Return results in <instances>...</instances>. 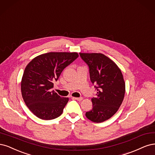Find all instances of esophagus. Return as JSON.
<instances>
[{
	"mask_svg": "<svg viewBox=\"0 0 155 155\" xmlns=\"http://www.w3.org/2000/svg\"><path fill=\"white\" fill-rule=\"evenodd\" d=\"M73 99L77 100V101H82L83 98H82V97H78V98H76V97H73Z\"/></svg>",
	"mask_w": 155,
	"mask_h": 155,
	"instance_id": "34e87169",
	"label": "esophagus"
}]
</instances>
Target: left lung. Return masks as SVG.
<instances>
[{"mask_svg": "<svg viewBox=\"0 0 155 155\" xmlns=\"http://www.w3.org/2000/svg\"><path fill=\"white\" fill-rule=\"evenodd\" d=\"M80 57L89 67V76L97 91L91 101L93 108L86 113L92 122L100 123L117 113L124 100L126 86L117 64L102 53H82Z\"/></svg>", "mask_w": 155, "mask_h": 155, "instance_id": "1", "label": "left lung"}]
</instances>
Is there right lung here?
I'll return each instance as SVG.
<instances>
[{
  "instance_id": "1",
  "label": "right lung",
  "mask_w": 155,
  "mask_h": 155,
  "mask_svg": "<svg viewBox=\"0 0 155 155\" xmlns=\"http://www.w3.org/2000/svg\"><path fill=\"white\" fill-rule=\"evenodd\" d=\"M78 57L77 53L50 52L35 57L27 65L21 82L22 95L38 118L48 120L61 115L69 99L52 91L53 82Z\"/></svg>"
}]
</instances>
